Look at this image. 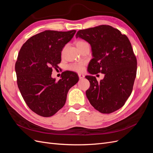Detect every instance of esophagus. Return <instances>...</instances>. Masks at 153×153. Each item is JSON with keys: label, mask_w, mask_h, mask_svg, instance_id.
I'll list each match as a JSON object with an SVG mask.
<instances>
[{"label": "esophagus", "mask_w": 153, "mask_h": 153, "mask_svg": "<svg viewBox=\"0 0 153 153\" xmlns=\"http://www.w3.org/2000/svg\"><path fill=\"white\" fill-rule=\"evenodd\" d=\"M78 77H79L80 79H82V78H84L85 77V76L83 75V74L79 73V74H78Z\"/></svg>", "instance_id": "1"}]
</instances>
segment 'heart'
I'll list each match as a JSON object with an SVG mask.
<instances>
[{"mask_svg":"<svg viewBox=\"0 0 153 153\" xmlns=\"http://www.w3.org/2000/svg\"><path fill=\"white\" fill-rule=\"evenodd\" d=\"M87 43L85 41L78 40L75 42V45L76 47L80 49L83 45L86 44ZM84 65V62H75L69 64L67 67V69L68 70L71 71H75V72H81L83 70V66Z\"/></svg>","mask_w":153,"mask_h":153,"instance_id":"b5f03b06","label":"heart"}]
</instances>
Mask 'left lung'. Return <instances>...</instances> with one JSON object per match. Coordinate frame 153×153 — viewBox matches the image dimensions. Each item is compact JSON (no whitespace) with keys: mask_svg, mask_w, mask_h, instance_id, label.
<instances>
[{"mask_svg":"<svg viewBox=\"0 0 153 153\" xmlns=\"http://www.w3.org/2000/svg\"><path fill=\"white\" fill-rule=\"evenodd\" d=\"M76 38L91 46L93 59L88 72L105 74L100 82L95 76H85L90 82L86 91L90 103L103 114L121 108L131 94L137 75V58L128 37L112 26L101 25L78 30Z\"/></svg>","mask_w":153,"mask_h":153,"instance_id":"obj_1","label":"left lung"}]
</instances>
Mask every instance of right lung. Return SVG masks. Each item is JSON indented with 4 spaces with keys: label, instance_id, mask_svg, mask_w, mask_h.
<instances>
[{
    "label": "right lung",
    "instance_id": "add662e5",
    "mask_svg": "<svg viewBox=\"0 0 153 153\" xmlns=\"http://www.w3.org/2000/svg\"><path fill=\"white\" fill-rule=\"evenodd\" d=\"M76 32L45 30L23 45L15 64L17 84L29 108L42 117H51L66 103L68 92L78 81L75 72L52 78V69L61 61V51Z\"/></svg>",
    "mask_w": 153,
    "mask_h": 153
}]
</instances>
